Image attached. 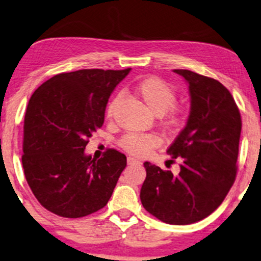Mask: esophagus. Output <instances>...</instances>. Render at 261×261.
<instances>
[{
	"mask_svg": "<svg viewBox=\"0 0 261 261\" xmlns=\"http://www.w3.org/2000/svg\"><path fill=\"white\" fill-rule=\"evenodd\" d=\"M127 164L130 165V166H133V165H141V161L135 159L134 156H128L127 158Z\"/></svg>",
	"mask_w": 261,
	"mask_h": 261,
	"instance_id": "obj_1",
	"label": "esophagus"
}]
</instances>
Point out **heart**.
Masks as SVG:
<instances>
[{
  "label": "heart",
  "instance_id": "heart-1",
  "mask_svg": "<svg viewBox=\"0 0 261 261\" xmlns=\"http://www.w3.org/2000/svg\"><path fill=\"white\" fill-rule=\"evenodd\" d=\"M136 94L146 107L154 114L163 117V123L170 130L180 127L186 120V112L174 106L177 95L174 89L161 81L160 78L150 77L140 82L136 87ZM120 101V96L113 97L108 103L106 114L112 118L115 108ZM161 144V138L155 134L130 133L120 140V146L128 153L137 156H146L151 150Z\"/></svg>",
  "mask_w": 261,
  "mask_h": 261
}]
</instances>
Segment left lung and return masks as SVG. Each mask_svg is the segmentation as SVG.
Returning a JSON list of instances; mask_svg holds the SVG:
<instances>
[{
  "mask_svg": "<svg viewBox=\"0 0 261 261\" xmlns=\"http://www.w3.org/2000/svg\"><path fill=\"white\" fill-rule=\"evenodd\" d=\"M173 72L186 79L190 94L187 125L167 149L172 159H179L180 171L173 176L146 161L140 197L161 222L188 225L218 208L235 182L242 121L220 82L188 70Z\"/></svg>",
  "mask_w": 261,
  "mask_h": 261,
  "instance_id": "left-lung-1",
  "label": "left lung"
}]
</instances>
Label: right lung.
I'll return each instance as SVG.
<instances>
[{"mask_svg": "<svg viewBox=\"0 0 261 261\" xmlns=\"http://www.w3.org/2000/svg\"><path fill=\"white\" fill-rule=\"evenodd\" d=\"M130 71L60 73L32 94L24 120L21 161L29 187L45 210L81 218L103 208L111 199L126 156L107 149L96 160L84 149L103 124L112 91Z\"/></svg>", "mask_w": 261, "mask_h": 261, "instance_id": "1", "label": "right lung"}]
</instances>
